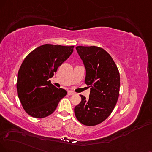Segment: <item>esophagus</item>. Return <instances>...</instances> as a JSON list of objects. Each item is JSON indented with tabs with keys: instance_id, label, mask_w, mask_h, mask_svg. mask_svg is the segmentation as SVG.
Returning <instances> with one entry per match:
<instances>
[{
	"instance_id": "34e87169",
	"label": "esophagus",
	"mask_w": 152,
	"mask_h": 152,
	"mask_svg": "<svg viewBox=\"0 0 152 152\" xmlns=\"http://www.w3.org/2000/svg\"><path fill=\"white\" fill-rule=\"evenodd\" d=\"M74 92H73V91H67V94H68V95H70V96H71V95H73V94H74Z\"/></svg>"
}]
</instances>
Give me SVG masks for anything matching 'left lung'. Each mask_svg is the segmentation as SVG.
Listing matches in <instances>:
<instances>
[{
	"label": "left lung",
	"mask_w": 152,
	"mask_h": 152,
	"mask_svg": "<svg viewBox=\"0 0 152 152\" xmlns=\"http://www.w3.org/2000/svg\"><path fill=\"white\" fill-rule=\"evenodd\" d=\"M85 65V82L91 87L89 98L82 95L75 107L77 119L82 124L93 126L105 121L115 107L119 96L120 74L109 54L96 46H77Z\"/></svg>",
	"instance_id": "8db88e82"
}]
</instances>
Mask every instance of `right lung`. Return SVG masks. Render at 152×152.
<instances>
[{
  "instance_id": "right-lung-1",
  "label": "right lung",
  "mask_w": 152,
  "mask_h": 152,
  "mask_svg": "<svg viewBox=\"0 0 152 152\" xmlns=\"http://www.w3.org/2000/svg\"><path fill=\"white\" fill-rule=\"evenodd\" d=\"M74 46L44 44L32 50L22 62L18 74L17 91L22 107L29 115L43 118L51 114L66 95L48 80L70 57Z\"/></svg>"
}]
</instances>
